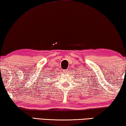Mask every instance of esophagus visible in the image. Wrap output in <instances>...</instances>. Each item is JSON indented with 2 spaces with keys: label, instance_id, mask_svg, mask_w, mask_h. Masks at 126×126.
Instances as JSON below:
<instances>
[{
  "label": "esophagus",
  "instance_id": "esophagus-1",
  "mask_svg": "<svg viewBox=\"0 0 126 126\" xmlns=\"http://www.w3.org/2000/svg\"><path fill=\"white\" fill-rule=\"evenodd\" d=\"M68 70L69 69H65V70L63 71V73L64 74H67V73L69 72Z\"/></svg>",
  "mask_w": 126,
  "mask_h": 126
}]
</instances>
